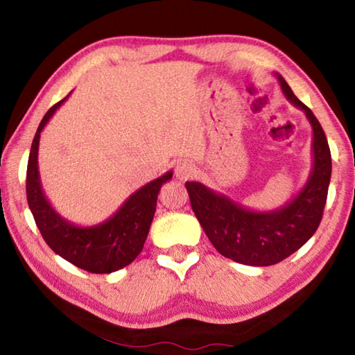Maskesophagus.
<instances>
[{
    "instance_id": "1",
    "label": "esophagus",
    "mask_w": 355,
    "mask_h": 355,
    "mask_svg": "<svg viewBox=\"0 0 355 355\" xmlns=\"http://www.w3.org/2000/svg\"><path fill=\"white\" fill-rule=\"evenodd\" d=\"M196 175V166L189 161H180L175 166V177L178 180H189Z\"/></svg>"
}]
</instances>
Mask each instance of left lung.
<instances>
[{
    "mask_svg": "<svg viewBox=\"0 0 355 355\" xmlns=\"http://www.w3.org/2000/svg\"><path fill=\"white\" fill-rule=\"evenodd\" d=\"M286 100L307 116L313 130V166L307 183L284 207L254 211L199 182H186L192 211L220 255L249 266H271L285 260L315 235L327 200L332 158L327 137L309 110L280 75Z\"/></svg>",
    "mask_w": 355,
    "mask_h": 355,
    "instance_id": "obj_1",
    "label": "left lung"
}]
</instances>
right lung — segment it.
<instances>
[{
	"label": "right lung",
	"instance_id": "add662e5",
	"mask_svg": "<svg viewBox=\"0 0 355 355\" xmlns=\"http://www.w3.org/2000/svg\"><path fill=\"white\" fill-rule=\"evenodd\" d=\"M59 101L42 119L35 131L26 171L28 205L45 243L64 260L84 271L110 274L130 264L141 254L152 225L161 186L172 178V171L133 192L110 219L92 227H80L64 219L44 194L39 175V141L48 120L61 106Z\"/></svg>",
	"mask_w": 355,
	"mask_h": 355
}]
</instances>
